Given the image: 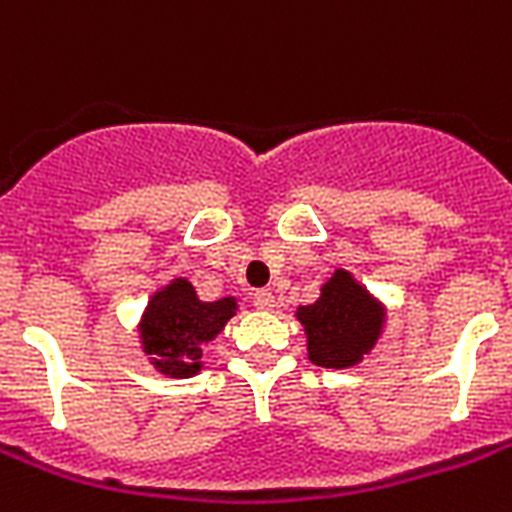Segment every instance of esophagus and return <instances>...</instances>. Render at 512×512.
Instances as JSON below:
<instances>
[{"instance_id": "esophagus-1", "label": "esophagus", "mask_w": 512, "mask_h": 512, "mask_svg": "<svg viewBox=\"0 0 512 512\" xmlns=\"http://www.w3.org/2000/svg\"><path fill=\"white\" fill-rule=\"evenodd\" d=\"M252 303H255L257 311H271L276 300H273V295L268 292V289H257L255 297H252Z\"/></svg>"}]
</instances>
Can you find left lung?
<instances>
[{
    "mask_svg": "<svg viewBox=\"0 0 512 512\" xmlns=\"http://www.w3.org/2000/svg\"><path fill=\"white\" fill-rule=\"evenodd\" d=\"M382 316L380 303L348 271H337L316 303L297 308L308 335V356L327 369L358 364L380 337Z\"/></svg>",
    "mask_w": 512,
    "mask_h": 512,
    "instance_id": "1",
    "label": "left lung"
}]
</instances>
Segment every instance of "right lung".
<instances>
[{
	"mask_svg": "<svg viewBox=\"0 0 512 512\" xmlns=\"http://www.w3.org/2000/svg\"><path fill=\"white\" fill-rule=\"evenodd\" d=\"M233 311V297L201 303L188 281L175 279L148 303L140 324L143 348L154 356V366L162 374L191 377L201 369V345L223 332Z\"/></svg>",
	"mask_w": 512,
	"mask_h": 512,
	"instance_id": "right-lung-1",
	"label": "right lung"
}]
</instances>
